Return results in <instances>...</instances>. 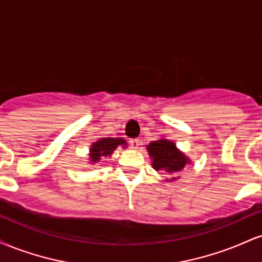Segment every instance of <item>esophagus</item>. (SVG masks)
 <instances>
[{
	"label": "esophagus",
	"instance_id": "1",
	"mask_svg": "<svg viewBox=\"0 0 262 262\" xmlns=\"http://www.w3.org/2000/svg\"><path fill=\"white\" fill-rule=\"evenodd\" d=\"M129 144H130V146L133 149H138V148H139L140 144H141V141L139 139H130V140H129Z\"/></svg>",
	"mask_w": 262,
	"mask_h": 262
}]
</instances>
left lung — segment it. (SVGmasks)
<instances>
[{"mask_svg":"<svg viewBox=\"0 0 262 262\" xmlns=\"http://www.w3.org/2000/svg\"><path fill=\"white\" fill-rule=\"evenodd\" d=\"M148 152L156 171L165 170L170 173H177L188 162V159L176 149L175 144L166 139L151 141L148 145Z\"/></svg>","mask_w":262,"mask_h":262,"instance_id":"obj_1","label":"left lung"}]
</instances>
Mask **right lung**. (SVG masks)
Listing matches in <instances>:
<instances>
[{"label":"right lung","instance_id":"add662e5","mask_svg":"<svg viewBox=\"0 0 262 262\" xmlns=\"http://www.w3.org/2000/svg\"><path fill=\"white\" fill-rule=\"evenodd\" d=\"M118 145H125L124 139H114V138H103L91 146V161L97 162L101 160V158H107L114 151V149Z\"/></svg>","mask_w":262,"mask_h":262}]
</instances>
